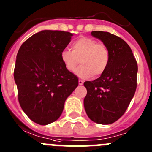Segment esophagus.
<instances>
[{"label":"esophagus","mask_w":152,"mask_h":152,"mask_svg":"<svg viewBox=\"0 0 152 152\" xmlns=\"http://www.w3.org/2000/svg\"><path fill=\"white\" fill-rule=\"evenodd\" d=\"M83 83H84V81L79 80V86H83Z\"/></svg>","instance_id":"esophagus-1"}]
</instances>
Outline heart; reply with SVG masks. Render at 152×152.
Returning a JSON list of instances; mask_svg holds the SVG:
<instances>
[{"mask_svg":"<svg viewBox=\"0 0 152 152\" xmlns=\"http://www.w3.org/2000/svg\"><path fill=\"white\" fill-rule=\"evenodd\" d=\"M61 60L68 71H74L80 60L81 66L76 70L79 77L87 79L93 75L100 76L105 73L110 62V54L104 44L87 37H82L72 44V51L64 49Z\"/></svg>","mask_w":152,"mask_h":152,"instance_id":"b5f03b06","label":"heart"}]
</instances>
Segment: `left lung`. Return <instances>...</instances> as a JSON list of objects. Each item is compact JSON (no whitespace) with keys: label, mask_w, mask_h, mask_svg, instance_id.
Wrapping results in <instances>:
<instances>
[{"label":"left lung","mask_w":152,"mask_h":152,"mask_svg":"<svg viewBox=\"0 0 152 152\" xmlns=\"http://www.w3.org/2000/svg\"><path fill=\"white\" fill-rule=\"evenodd\" d=\"M91 35L109 49L110 62L100 77L85 82L84 107L94 122L110 124L123 115L134 97L138 66L131 49L121 38L105 31H92Z\"/></svg>","instance_id":"1"}]
</instances>
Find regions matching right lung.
I'll use <instances>...</instances> for the list:
<instances>
[{"label":"right lung","mask_w":152,"mask_h":152,"mask_svg":"<svg viewBox=\"0 0 152 152\" xmlns=\"http://www.w3.org/2000/svg\"><path fill=\"white\" fill-rule=\"evenodd\" d=\"M73 35L43 30L28 38L17 53L14 79L18 102L28 118L40 125L58 119L66 98L79 85L60 57Z\"/></svg>","instance_id":"add662e5"}]
</instances>
